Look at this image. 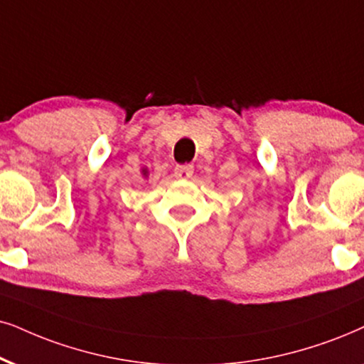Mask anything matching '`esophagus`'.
Here are the masks:
<instances>
[{"instance_id":"esophagus-1","label":"esophagus","mask_w":364,"mask_h":364,"mask_svg":"<svg viewBox=\"0 0 364 364\" xmlns=\"http://www.w3.org/2000/svg\"><path fill=\"white\" fill-rule=\"evenodd\" d=\"M193 171H195L193 164H178V166L174 168V176L178 179H188L193 176Z\"/></svg>"}]
</instances>
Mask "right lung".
<instances>
[{
	"label": "right lung",
	"mask_w": 364,
	"mask_h": 364,
	"mask_svg": "<svg viewBox=\"0 0 364 364\" xmlns=\"http://www.w3.org/2000/svg\"><path fill=\"white\" fill-rule=\"evenodd\" d=\"M142 174H144V176H146V174H148V171H146V169H142Z\"/></svg>",
	"instance_id": "obj_1"
}]
</instances>
